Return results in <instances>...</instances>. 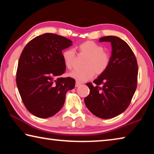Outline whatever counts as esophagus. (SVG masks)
Listing matches in <instances>:
<instances>
[{"label":"esophagus","mask_w":154,"mask_h":154,"mask_svg":"<svg viewBox=\"0 0 154 154\" xmlns=\"http://www.w3.org/2000/svg\"><path fill=\"white\" fill-rule=\"evenodd\" d=\"M80 85H81V83H79V82H76V83H75V87L79 86Z\"/></svg>","instance_id":"34e87169"}]
</instances>
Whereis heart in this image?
<instances>
[{"label":"heart","instance_id":"obj_1","mask_svg":"<svg viewBox=\"0 0 154 154\" xmlns=\"http://www.w3.org/2000/svg\"><path fill=\"white\" fill-rule=\"evenodd\" d=\"M80 54L87 56L83 69H76L71 72V77L77 82H85L92 79L94 75L103 73L109 66L111 57L107 51L104 50L102 45L92 41H86L77 47ZM62 59L65 66L71 70L75 66L76 56L72 49L68 48L62 51Z\"/></svg>","mask_w":154,"mask_h":154}]
</instances>
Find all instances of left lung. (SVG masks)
I'll use <instances>...</instances> for the list:
<instances>
[{
  "label": "left lung",
  "instance_id": "8db88e82",
  "mask_svg": "<svg viewBox=\"0 0 154 154\" xmlns=\"http://www.w3.org/2000/svg\"><path fill=\"white\" fill-rule=\"evenodd\" d=\"M100 42L108 41L112 55L107 69L94 81L88 83L90 94L84 98L91 113L102 119H110L128 107L137 87L138 64L130 46L120 38L106 36Z\"/></svg>",
  "mask_w": 154,
  "mask_h": 154
}]
</instances>
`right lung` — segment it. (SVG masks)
I'll list each match as a JSON object with an SVG mask.
<instances>
[{"mask_svg": "<svg viewBox=\"0 0 154 154\" xmlns=\"http://www.w3.org/2000/svg\"><path fill=\"white\" fill-rule=\"evenodd\" d=\"M72 45L64 36L45 33L36 36L24 47L16 72V83L27 110L40 118L51 117L63 106L66 94L75 81L61 77L66 66L62 51Z\"/></svg>", "mask_w": 154, "mask_h": 154, "instance_id": "right-lung-1", "label": "right lung"}]
</instances>
